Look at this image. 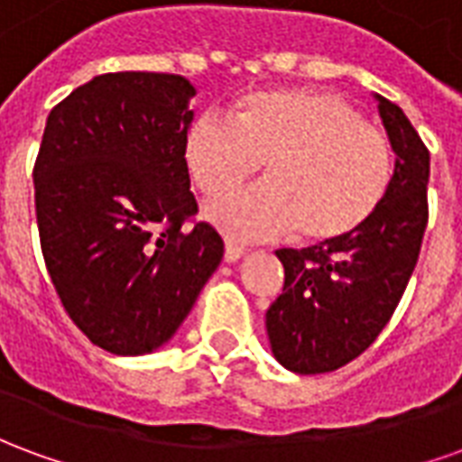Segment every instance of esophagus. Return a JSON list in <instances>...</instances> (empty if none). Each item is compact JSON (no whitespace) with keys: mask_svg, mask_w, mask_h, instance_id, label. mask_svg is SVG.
<instances>
[{"mask_svg":"<svg viewBox=\"0 0 462 462\" xmlns=\"http://www.w3.org/2000/svg\"><path fill=\"white\" fill-rule=\"evenodd\" d=\"M247 252V247H242V245H237V242L227 240L225 242V260L227 262H237Z\"/></svg>","mask_w":462,"mask_h":462,"instance_id":"1","label":"esophagus"}]
</instances>
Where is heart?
Returning <instances> with one entry per match:
<instances>
[{
  "label": "heart",
  "mask_w": 462,
  "mask_h": 462,
  "mask_svg": "<svg viewBox=\"0 0 462 462\" xmlns=\"http://www.w3.org/2000/svg\"><path fill=\"white\" fill-rule=\"evenodd\" d=\"M185 161L205 195H222L260 171L270 180L208 205L235 237H280L297 227L307 242L356 232L393 180V151L346 98L319 91H257L235 118L200 114L185 135Z\"/></svg>",
  "instance_id": "heart-1"
}]
</instances>
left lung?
Masks as SVG:
<instances>
[{
  "label": "left lung",
  "instance_id": "left-lung-1",
  "mask_svg": "<svg viewBox=\"0 0 462 462\" xmlns=\"http://www.w3.org/2000/svg\"><path fill=\"white\" fill-rule=\"evenodd\" d=\"M378 114L396 152L393 180L356 232L304 250H277L284 290L267 310L272 354L294 374H327L366 351L406 291L428 225L430 152L383 96Z\"/></svg>",
  "mask_w": 462,
  "mask_h": 462
}]
</instances>
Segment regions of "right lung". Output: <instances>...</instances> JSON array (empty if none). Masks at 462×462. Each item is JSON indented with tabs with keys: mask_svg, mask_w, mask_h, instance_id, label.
Segmentation results:
<instances>
[{
	"mask_svg": "<svg viewBox=\"0 0 462 462\" xmlns=\"http://www.w3.org/2000/svg\"><path fill=\"white\" fill-rule=\"evenodd\" d=\"M195 88L178 74L91 79L51 108L34 162L46 272L96 346H162L222 260L185 162Z\"/></svg>",
	"mask_w": 462,
	"mask_h": 462,
	"instance_id": "add662e5",
	"label": "right lung"
}]
</instances>
